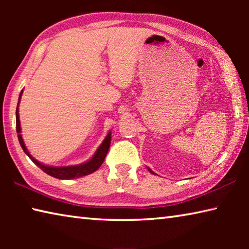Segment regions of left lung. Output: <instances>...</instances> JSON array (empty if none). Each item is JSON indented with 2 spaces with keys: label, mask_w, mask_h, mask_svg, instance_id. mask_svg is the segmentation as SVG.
I'll use <instances>...</instances> for the list:
<instances>
[{
  "label": "left lung",
  "mask_w": 249,
  "mask_h": 249,
  "mask_svg": "<svg viewBox=\"0 0 249 249\" xmlns=\"http://www.w3.org/2000/svg\"><path fill=\"white\" fill-rule=\"evenodd\" d=\"M148 170H149V171H150V172H151V174H153V175H155V172H154V171H153V170H151V169H149V168H148Z\"/></svg>",
  "instance_id": "8db88e82"
}]
</instances>
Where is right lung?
I'll return each mask as SVG.
<instances>
[{"mask_svg": "<svg viewBox=\"0 0 249 249\" xmlns=\"http://www.w3.org/2000/svg\"><path fill=\"white\" fill-rule=\"evenodd\" d=\"M23 94V90L20 91L19 93V98H18V107H16V132H18V137L19 141V144L22 146V148L24 150V153L26 154L29 158L32 159V161L35 163L36 166H38L41 170L46 174L53 177V178L57 179H61V180H70V179H75V178H80V177L83 176H88L94 172L95 170H98L99 168L102 165L105 156H107L108 148H109V144H111V132H108L107 137L104 138V141L102 142V144L99 146V148L96 149L94 155L92 156V158L90 160H88L87 162L80 163V165H75V166H64V167H53V166H47L44 165L33 157V156L29 154V151L27 150L26 146L24 144L23 137L20 135V123H19V115H18V105H19V101L20 98H22Z\"/></svg>", "mask_w": 249, "mask_h": 249, "instance_id": "1", "label": "right lung"}]
</instances>
